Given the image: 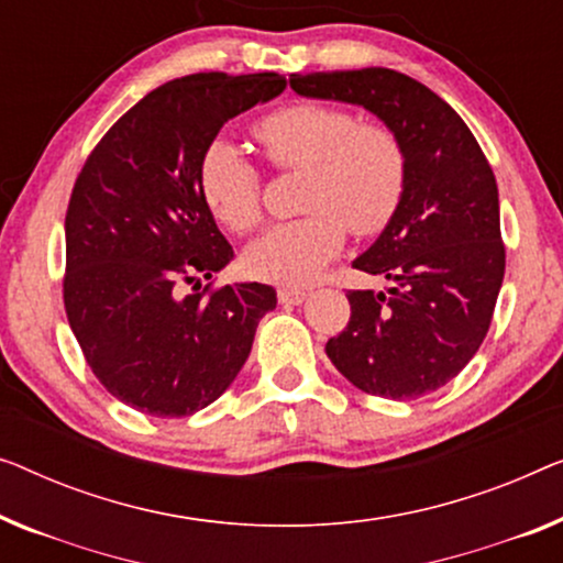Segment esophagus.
Listing matches in <instances>:
<instances>
[{
	"label": "esophagus",
	"instance_id": "esophagus-1",
	"mask_svg": "<svg viewBox=\"0 0 563 563\" xmlns=\"http://www.w3.org/2000/svg\"><path fill=\"white\" fill-rule=\"evenodd\" d=\"M309 297H312V291L309 289H279V301L287 307L301 305V301H307Z\"/></svg>",
	"mask_w": 563,
	"mask_h": 563
}]
</instances>
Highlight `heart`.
Here are the masks:
<instances>
[{
    "label": "heart",
    "mask_w": 563,
    "mask_h": 563,
    "mask_svg": "<svg viewBox=\"0 0 563 563\" xmlns=\"http://www.w3.org/2000/svg\"><path fill=\"white\" fill-rule=\"evenodd\" d=\"M251 134L276 173H299L301 218L279 223L246 251L256 279L305 287L340 254L345 225L357 239L383 233L406 192V152L378 121L328 103H289L256 119ZM198 185L210 213L233 233L262 223V173L233 144L202 152Z\"/></svg>",
    "instance_id": "heart-1"
}]
</instances>
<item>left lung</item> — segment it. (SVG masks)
I'll list each match as a JSON object with an SVG mask.
<instances>
[{
    "label": "left lung",
    "mask_w": 563,
    "mask_h": 563,
    "mask_svg": "<svg viewBox=\"0 0 563 563\" xmlns=\"http://www.w3.org/2000/svg\"><path fill=\"white\" fill-rule=\"evenodd\" d=\"M289 84L373 111L406 152L401 208L353 262L394 287L347 291L350 322L328 340V357L371 396L431 394L472 361L498 301L505 243L490 162L450 103L398 70L295 73Z\"/></svg>",
    "instance_id": "obj_1"
}]
</instances>
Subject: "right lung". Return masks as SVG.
<instances>
[{
    "instance_id": "obj_1",
    "label": "right lung",
    "mask_w": 563,
    "mask_h": 563,
    "mask_svg": "<svg viewBox=\"0 0 563 563\" xmlns=\"http://www.w3.org/2000/svg\"><path fill=\"white\" fill-rule=\"evenodd\" d=\"M284 88L279 73L169 80L101 136L76 177L65 314L93 376L136 411L180 419L213 404L276 307L268 284L200 289L233 249L202 200L198 165L228 119Z\"/></svg>"
}]
</instances>
